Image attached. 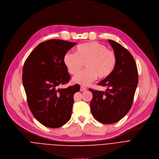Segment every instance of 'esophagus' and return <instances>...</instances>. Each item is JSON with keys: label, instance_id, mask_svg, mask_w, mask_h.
Listing matches in <instances>:
<instances>
[{"label": "esophagus", "instance_id": "obj_1", "mask_svg": "<svg viewBox=\"0 0 159 159\" xmlns=\"http://www.w3.org/2000/svg\"><path fill=\"white\" fill-rule=\"evenodd\" d=\"M87 89L86 88H84V86H81V88H80V91H86Z\"/></svg>", "mask_w": 159, "mask_h": 159}]
</instances>
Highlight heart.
Here are the masks:
<instances>
[{
    "label": "heart",
    "mask_w": 159,
    "mask_h": 159,
    "mask_svg": "<svg viewBox=\"0 0 159 159\" xmlns=\"http://www.w3.org/2000/svg\"><path fill=\"white\" fill-rule=\"evenodd\" d=\"M117 58L114 51L97 42L78 45L76 53L68 52L64 56V63L69 73L76 75L86 63V70L73 78V81L88 86L98 76L101 79L111 75L116 65Z\"/></svg>",
    "instance_id": "obj_1"
}]
</instances>
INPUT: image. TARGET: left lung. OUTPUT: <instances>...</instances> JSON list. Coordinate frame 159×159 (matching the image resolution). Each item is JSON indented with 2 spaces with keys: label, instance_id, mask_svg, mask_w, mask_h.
I'll use <instances>...</instances> for the list:
<instances>
[{
  "label": "left lung",
  "instance_id": "obj_1",
  "mask_svg": "<svg viewBox=\"0 0 159 159\" xmlns=\"http://www.w3.org/2000/svg\"><path fill=\"white\" fill-rule=\"evenodd\" d=\"M108 41L117 58L113 72L98 83L108 88L105 91L89 90L93 93L90 107L94 118L102 123L111 124L123 118L131 108L139 80L130 52L119 43Z\"/></svg>",
  "mask_w": 159,
  "mask_h": 159
}]
</instances>
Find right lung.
<instances>
[{"label": "right lung", "instance_id": "add662e5", "mask_svg": "<svg viewBox=\"0 0 159 159\" xmlns=\"http://www.w3.org/2000/svg\"><path fill=\"white\" fill-rule=\"evenodd\" d=\"M76 44L54 39L43 42L24 62L22 83L29 107L36 120L47 127H60L71 118L74 94L80 86L58 87L70 80L64 56Z\"/></svg>", "mask_w": 159, "mask_h": 159}]
</instances>
